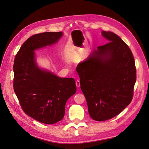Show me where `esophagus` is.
<instances>
[{"label":"esophagus","instance_id":"1","mask_svg":"<svg viewBox=\"0 0 149 149\" xmlns=\"http://www.w3.org/2000/svg\"><path fill=\"white\" fill-rule=\"evenodd\" d=\"M76 87L79 88L80 86V81L79 80H76Z\"/></svg>","mask_w":149,"mask_h":149}]
</instances>
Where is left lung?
Wrapping results in <instances>:
<instances>
[{
  "label": "left lung",
  "mask_w": 149,
  "mask_h": 149,
  "mask_svg": "<svg viewBox=\"0 0 149 149\" xmlns=\"http://www.w3.org/2000/svg\"><path fill=\"white\" fill-rule=\"evenodd\" d=\"M101 35L109 43L94 49L76 67L89 116L97 121L114 118L129 104L136 81L127 45L111 31H102Z\"/></svg>",
  "instance_id": "1"
}]
</instances>
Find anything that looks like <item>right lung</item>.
I'll use <instances>...</instances> for the list:
<instances>
[{"label": "right lung", "mask_w": 149, "mask_h": 149, "mask_svg": "<svg viewBox=\"0 0 149 149\" xmlns=\"http://www.w3.org/2000/svg\"><path fill=\"white\" fill-rule=\"evenodd\" d=\"M63 33L44 32L28 38L15 58L13 89L26 114L53 124L63 118L67 100L75 94L74 79L60 78L37 64L35 50L56 43Z\"/></svg>", "instance_id": "add662e5"}]
</instances>
